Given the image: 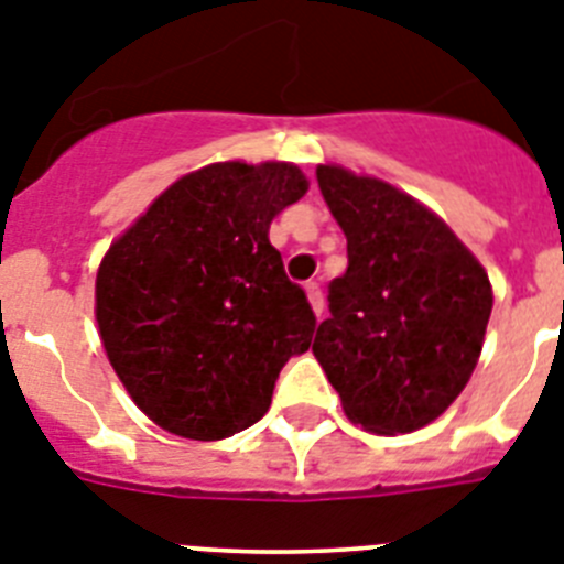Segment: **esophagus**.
Instances as JSON below:
<instances>
[{"instance_id":"obj_1","label":"esophagus","mask_w":564,"mask_h":564,"mask_svg":"<svg viewBox=\"0 0 564 564\" xmlns=\"http://www.w3.org/2000/svg\"><path fill=\"white\" fill-rule=\"evenodd\" d=\"M306 297H310L315 315L321 317L323 315V289H321V283H317V281L306 283Z\"/></svg>"}]
</instances>
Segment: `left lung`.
Segmentation results:
<instances>
[{
  "label": "left lung",
  "mask_w": 564,
  "mask_h": 564,
  "mask_svg": "<svg viewBox=\"0 0 564 564\" xmlns=\"http://www.w3.org/2000/svg\"><path fill=\"white\" fill-rule=\"evenodd\" d=\"M346 235L315 351L351 423L405 434L437 420L482 351L494 295L486 269L437 215L380 178L317 166Z\"/></svg>",
  "instance_id": "left-lung-1"
}]
</instances>
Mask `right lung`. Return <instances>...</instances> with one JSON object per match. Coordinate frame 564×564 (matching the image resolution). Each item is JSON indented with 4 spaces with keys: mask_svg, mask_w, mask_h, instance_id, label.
Instances as JSON below:
<instances>
[{
    "mask_svg": "<svg viewBox=\"0 0 564 564\" xmlns=\"http://www.w3.org/2000/svg\"><path fill=\"white\" fill-rule=\"evenodd\" d=\"M310 189L295 164L224 161L178 178L107 249L96 275L101 343L133 403L189 440L263 417L289 357L315 332L269 224Z\"/></svg>",
    "mask_w": 564,
    "mask_h": 564,
    "instance_id": "1",
    "label": "right lung"
}]
</instances>
